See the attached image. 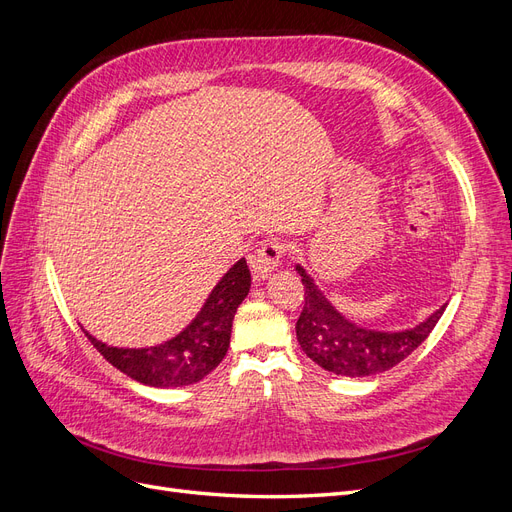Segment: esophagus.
Wrapping results in <instances>:
<instances>
[{
	"label": "esophagus",
	"mask_w": 512,
	"mask_h": 512,
	"mask_svg": "<svg viewBox=\"0 0 512 512\" xmlns=\"http://www.w3.org/2000/svg\"><path fill=\"white\" fill-rule=\"evenodd\" d=\"M282 254H284V245L282 243H277V241H265V243H262L258 250H256V254L252 256V262H250L254 280H258V282L260 280H267V277L277 267H280Z\"/></svg>",
	"instance_id": "34e87169"
}]
</instances>
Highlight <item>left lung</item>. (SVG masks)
Segmentation results:
<instances>
[{
	"mask_svg": "<svg viewBox=\"0 0 512 512\" xmlns=\"http://www.w3.org/2000/svg\"><path fill=\"white\" fill-rule=\"evenodd\" d=\"M294 271L305 286V305L297 320L299 346L316 365L337 376L365 378L389 371L425 342L446 307L444 303L410 329H369L339 312L303 265H294Z\"/></svg>",
	"mask_w": 512,
	"mask_h": 512,
	"instance_id": "1",
	"label": "left lung"
}]
</instances>
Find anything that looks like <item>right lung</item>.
Instances as JSON below:
<instances>
[{
    "label": "right lung",
    "instance_id": "right-lung-1",
    "mask_svg": "<svg viewBox=\"0 0 512 512\" xmlns=\"http://www.w3.org/2000/svg\"><path fill=\"white\" fill-rule=\"evenodd\" d=\"M250 286V269L241 258L213 286L188 327L156 346L117 348L100 342L87 329L83 333L108 363L132 380L156 389L188 386L209 376L222 363L230 346L232 320Z\"/></svg>",
    "mask_w": 512,
    "mask_h": 512
}]
</instances>
